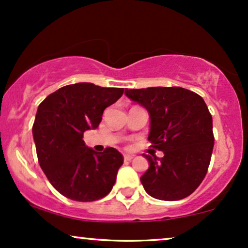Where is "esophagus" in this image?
Listing matches in <instances>:
<instances>
[{
	"label": "esophagus",
	"instance_id": "esophagus-1",
	"mask_svg": "<svg viewBox=\"0 0 248 248\" xmlns=\"http://www.w3.org/2000/svg\"><path fill=\"white\" fill-rule=\"evenodd\" d=\"M134 155H131V154H125L124 155V160L125 161H131L133 158Z\"/></svg>",
	"mask_w": 248,
	"mask_h": 248
}]
</instances>
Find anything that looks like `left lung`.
Wrapping results in <instances>:
<instances>
[{
	"label": "left lung",
	"instance_id": "left-lung-1",
	"mask_svg": "<svg viewBox=\"0 0 248 248\" xmlns=\"http://www.w3.org/2000/svg\"><path fill=\"white\" fill-rule=\"evenodd\" d=\"M125 95L148 111V140L164 156L143 154L149 168L140 177L151 197L176 201L201 184L214 147L213 118L200 95L183 87L125 90Z\"/></svg>",
	"mask_w": 248,
	"mask_h": 248
}]
</instances>
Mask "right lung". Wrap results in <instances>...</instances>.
<instances>
[{
	"label": "right lung",
	"mask_w": 248,
	"mask_h": 248,
	"mask_svg": "<svg viewBox=\"0 0 248 248\" xmlns=\"http://www.w3.org/2000/svg\"><path fill=\"white\" fill-rule=\"evenodd\" d=\"M123 93L124 88L78 82L51 93L38 107L32 132L39 164L64 197L88 202L111 191L123 156L112 147L93 151L82 137L97 129L105 109Z\"/></svg>",
	"instance_id": "add662e5"
}]
</instances>
